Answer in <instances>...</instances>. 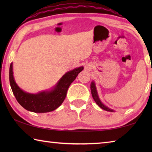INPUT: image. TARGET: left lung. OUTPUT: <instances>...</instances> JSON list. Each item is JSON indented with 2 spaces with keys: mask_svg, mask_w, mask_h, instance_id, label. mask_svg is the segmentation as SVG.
Instances as JSON below:
<instances>
[{
  "mask_svg": "<svg viewBox=\"0 0 152 152\" xmlns=\"http://www.w3.org/2000/svg\"><path fill=\"white\" fill-rule=\"evenodd\" d=\"M91 93H92V98H93V99L94 100V101L96 102V103L99 105V106L101 108V109H104L105 110H107V111H110V112H113L114 110L113 109H109V107H107L104 105L102 103V102L101 101V100H100L99 97V95H98L97 93V91H96V86H95V83L94 82L92 81L91 84Z\"/></svg>",
  "mask_w": 152,
  "mask_h": 152,
  "instance_id": "obj_1",
  "label": "left lung"
}]
</instances>
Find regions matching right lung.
I'll return each instance as SVG.
<instances>
[{
    "label": "right lung",
    "instance_id": "add662e5",
    "mask_svg": "<svg viewBox=\"0 0 152 152\" xmlns=\"http://www.w3.org/2000/svg\"><path fill=\"white\" fill-rule=\"evenodd\" d=\"M83 69L82 66L79 67L66 73L51 91L31 94L22 91L16 84L11 63L9 69L10 84L17 101L24 109L34 113H48L60 106L66 96L69 86Z\"/></svg>",
    "mask_w": 152,
    "mask_h": 152
}]
</instances>
